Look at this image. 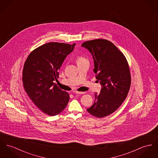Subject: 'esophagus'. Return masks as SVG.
Here are the masks:
<instances>
[{"mask_svg":"<svg viewBox=\"0 0 158 158\" xmlns=\"http://www.w3.org/2000/svg\"><path fill=\"white\" fill-rule=\"evenodd\" d=\"M74 93L77 94H84L85 93V92H80V91H75Z\"/></svg>","mask_w":158,"mask_h":158,"instance_id":"34e87169","label":"esophagus"}]
</instances>
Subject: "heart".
<instances>
[{"instance_id": "heart-1", "label": "heart", "mask_w": 158, "mask_h": 158, "mask_svg": "<svg viewBox=\"0 0 158 158\" xmlns=\"http://www.w3.org/2000/svg\"><path fill=\"white\" fill-rule=\"evenodd\" d=\"M76 61H77V64H79L82 63V62H85V61H88V59H87L86 57H85V56H82V55H79V56H78L77 57Z\"/></svg>"}]
</instances>
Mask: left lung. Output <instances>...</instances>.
Segmentation results:
<instances>
[{
	"label": "left lung",
	"instance_id": "obj_1",
	"mask_svg": "<svg viewBox=\"0 0 158 158\" xmlns=\"http://www.w3.org/2000/svg\"><path fill=\"white\" fill-rule=\"evenodd\" d=\"M93 55L94 72L102 88L87 111L97 118L109 115L118 109L129 91L131 76L127 61L122 52L105 39L86 41L82 44Z\"/></svg>",
	"mask_w": 158,
	"mask_h": 158
}]
</instances>
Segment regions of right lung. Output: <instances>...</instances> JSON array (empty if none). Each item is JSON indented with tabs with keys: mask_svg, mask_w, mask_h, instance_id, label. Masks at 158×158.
<instances>
[{
	"mask_svg": "<svg viewBox=\"0 0 158 158\" xmlns=\"http://www.w3.org/2000/svg\"><path fill=\"white\" fill-rule=\"evenodd\" d=\"M73 45L51 42L34 49L27 56L23 69V85L26 93L36 106L49 116H55L65 108L70 96L53 81Z\"/></svg>",
	"mask_w": 158,
	"mask_h": 158,
	"instance_id": "obj_1",
	"label": "right lung"
}]
</instances>
